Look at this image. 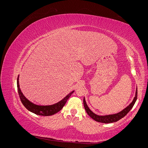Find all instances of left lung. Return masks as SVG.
Returning a JSON list of instances; mask_svg holds the SVG:
<instances>
[{
	"label": "left lung",
	"instance_id": "left-lung-1",
	"mask_svg": "<svg viewBox=\"0 0 148 148\" xmlns=\"http://www.w3.org/2000/svg\"><path fill=\"white\" fill-rule=\"evenodd\" d=\"M137 94H138V91H137V88H136L135 96L133 98V100L132 101V102L126 107V108H125L122 111H120V112L115 114H110V115H98L95 114L88 107L86 102V101H85L84 97L83 99L84 107L87 114L89 115V116H90L93 120H95V121H96V122L104 123H113V122H117L118 120L125 117V116L129 112L130 110L132 109V107H133L134 104H135V103L137 99Z\"/></svg>",
	"mask_w": 148,
	"mask_h": 148
}]
</instances>
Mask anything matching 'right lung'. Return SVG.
<instances>
[{"instance_id":"1","label":"right lung","mask_w":148,"mask_h":148,"mask_svg":"<svg viewBox=\"0 0 148 148\" xmlns=\"http://www.w3.org/2000/svg\"><path fill=\"white\" fill-rule=\"evenodd\" d=\"M17 88L20 100L22 102V104H23V106L26 108L29 111L31 112L38 115L42 116H50L57 113L58 112H59L62 108H63V107L65 104L67 100L69 99V98L74 92V91H71L69 94V95H67L64 99H62L61 101L56 103V104L48 106H41L35 104L34 103L31 102L23 95V94L22 93L20 88L19 75L17 78Z\"/></svg>"}]
</instances>
